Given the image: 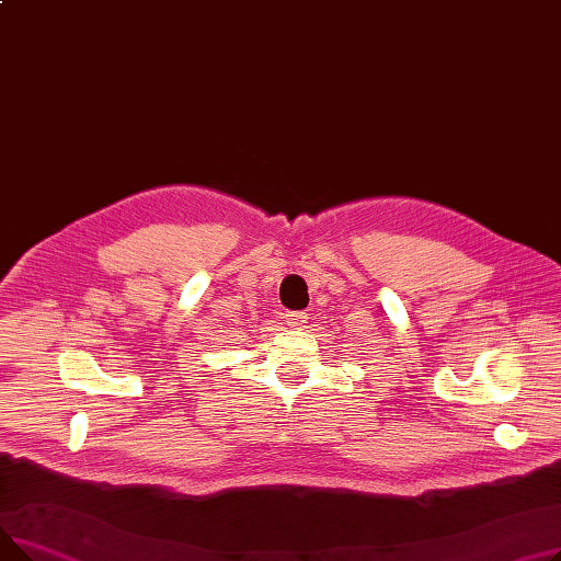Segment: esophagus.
I'll list each match as a JSON object with an SVG mask.
<instances>
[{
    "label": "esophagus",
    "instance_id": "34e87169",
    "mask_svg": "<svg viewBox=\"0 0 561 561\" xmlns=\"http://www.w3.org/2000/svg\"><path fill=\"white\" fill-rule=\"evenodd\" d=\"M286 322H288L290 328L302 330V328H307V322H309V313H307V311H290V313H286Z\"/></svg>",
    "mask_w": 561,
    "mask_h": 561
}]
</instances>
